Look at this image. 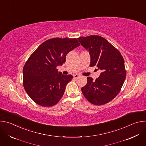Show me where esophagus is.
Listing matches in <instances>:
<instances>
[{
	"label": "esophagus",
	"instance_id": "esophagus-1",
	"mask_svg": "<svg viewBox=\"0 0 146 146\" xmlns=\"http://www.w3.org/2000/svg\"><path fill=\"white\" fill-rule=\"evenodd\" d=\"M80 76V74H76L73 75V77H74V78H77L79 77Z\"/></svg>",
	"mask_w": 146,
	"mask_h": 146
}]
</instances>
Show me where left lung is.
<instances>
[{
	"label": "left lung",
	"mask_w": 146,
	"mask_h": 146,
	"mask_svg": "<svg viewBox=\"0 0 146 146\" xmlns=\"http://www.w3.org/2000/svg\"><path fill=\"white\" fill-rule=\"evenodd\" d=\"M91 56L90 66H96L102 72L93 80L87 77L81 88L85 98L95 105H103L112 100L119 92L127 76L123 58L118 49L100 36L77 38Z\"/></svg>",
	"instance_id": "left-lung-1"
}]
</instances>
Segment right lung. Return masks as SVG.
<instances>
[{
	"instance_id": "right-lung-1",
	"label": "right lung",
	"mask_w": 146,
	"mask_h": 146,
	"mask_svg": "<svg viewBox=\"0 0 146 146\" xmlns=\"http://www.w3.org/2000/svg\"><path fill=\"white\" fill-rule=\"evenodd\" d=\"M76 38H53L45 41L31 55L23 68V86L29 97L44 107L55 105L73 78L58 71L68 52L80 46Z\"/></svg>"
}]
</instances>
